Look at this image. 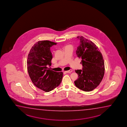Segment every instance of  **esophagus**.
Returning <instances> with one entry per match:
<instances>
[{
  "label": "esophagus",
  "instance_id": "obj_1",
  "mask_svg": "<svg viewBox=\"0 0 127 127\" xmlns=\"http://www.w3.org/2000/svg\"><path fill=\"white\" fill-rule=\"evenodd\" d=\"M72 70L70 69V70H69L66 71H65V72H66L67 73H70V72H72Z\"/></svg>",
  "mask_w": 127,
  "mask_h": 127
}]
</instances>
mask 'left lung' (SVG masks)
Wrapping results in <instances>:
<instances>
[{
    "label": "left lung",
    "instance_id": "obj_1",
    "mask_svg": "<svg viewBox=\"0 0 127 127\" xmlns=\"http://www.w3.org/2000/svg\"><path fill=\"white\" fill-rule=\"evenodd\" d=\"M80 40L76 54L82 59V69L76 70L78 78L74 81L77 88L85 92H90L101 82L105 73L103 58L97 46L83 36L77 37Z\"/></svg>",
    "mask_w": 127,
    "mask_h": 127
}]
</instances>
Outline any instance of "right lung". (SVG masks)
Returning a JSON list of instances; mask_svg holds the SVG:
<instances>
[{"label": "right lung", "instance_id": "add662e5", "mask_svg": "<svg viewBox=\"0 0 127 127\" xmlns=\"http://www.w3.org/2000/svg\"><path fill=\"white\" fill-rule=\"evenodd\" d=\"M57 43L48 41H38L32 47L28 56L27 64L29 77L36 87L45 92H49L59 85L63 72H56L48 69L51 65L52 55L51 47Z\"/></svg>", "mask_w": 127, "mask_h": 127}]
</instances>
